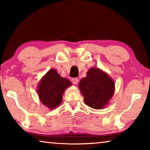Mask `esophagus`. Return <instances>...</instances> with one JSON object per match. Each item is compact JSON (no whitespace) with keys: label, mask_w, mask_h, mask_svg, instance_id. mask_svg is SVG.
Segmentation results:
<instances>
[{"label":"esophagus","mask_w":150,"mask_h":150,"mask_svg":"<svg viewBox=\"0 0 150 150\" xmlns=\"http://www.w3.org/2000/svg\"><path fill=\"white\" fill-rule=\"evenodd\" d=\"M78 81H79V80H78L77 78H73V79H71V82L73 83V84H74V85L77 84Z\"/></svg>","instance_id":"obj_1"}]
</instances>
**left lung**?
<instances>
[{"label": "left lung", "mask_w": 150, "mask_h": 150, "mask_svg": "<svg viewBox=\"0 0 150 150\" xmlns=\"http://www.w3.org/2000/svg\"><path fill=\"white\" fill-rule=\"evenodd\" d=\"M79 88L84 96L85 103L95 109L104 108L115 91V82L98 68H91L87 77L81 80Z\"/></svg>", "instance_id": "1"}]
</instances>
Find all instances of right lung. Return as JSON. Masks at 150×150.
I'll use <instances>...</instances> for the list:
<instances>
[{"instance_id":"1","label":"right lung","mask_w":150,"mask_h":150,"mask_svg":"<svg viewBox=\"0 0 150 150\" xmlns=\"http://www.w3.org/2000/svg\"><path fill=\"white\" fill-rule=\"evenodd\" d=\"M71 83L58 74L57 71L50 69L40 81L38 93L42 103L50 109L60 105L64 91Z\"/></svg>"}]
</instances>
